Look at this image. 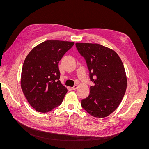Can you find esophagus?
I'll use <instances>...</instances> for the list:
<instances>
[{"mask_svg":"<svg viewBox=\"0 0 149 149\" xmlns=\"http://www.w3.org/2000/svg\"><path fill=\"white\" fill-rule=\"evenodd\" d=\"M77 87H78V86H77V84H75V85H74V86L72 88V90H75V89L77 88Z\"/></svg>","mask_w":149,"mask_h":149,"instance_id":"1","label":"esophagus"}]
</instances>
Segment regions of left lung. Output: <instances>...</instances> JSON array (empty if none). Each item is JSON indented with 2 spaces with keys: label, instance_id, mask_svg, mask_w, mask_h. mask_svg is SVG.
I'll list each match as a JSON object with an SVG mask.
<instances>
[{
  "label": "left lung",
  "instance_id": "left-lung-1",
  "mask_svg": "<svg viewBox=\"0 0 149 149\" xmlns=\"http://www.w3.org/2000/svg\"><path fill=\"white\" fill-rule=\"evenodd\" d=\"M77 49L84 58L89 70L88 97L81 100V106L97 118L107 116L118 107L127 88V77L123 62L112 49L97 43H76Z\"/></svg>",
  "mask_w": 149,
  "mask_h": 149
}]
</instances>
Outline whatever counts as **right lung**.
I'll use <instances>...</instances> for the list:
<instances>
[{"label":"right lung","instance_id":"obj_1","mask_svg":"<svg viewBox=\"0 0 149 149\" xmlns=\"http://www.w3.org/2000/svg\"><path fill=\"white\" fill-rule=\"evenodd\" d=\"M74 44L46 40L27 55L22 66L20 86L28 102L36 111L48 112L62 103L68 89L59 80L58 63Z\"/></svg>","mask_w":149,"mask_h":149}]
</instances>
